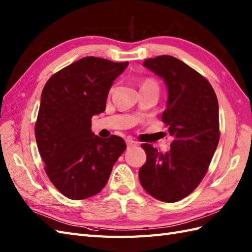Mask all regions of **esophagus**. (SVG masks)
Wrapping results in <instances>:
<instances>
[{"instance_id": "1", "label": "esophagus", "mask_w": 252, "mask_h": 252, "mask_svg": "<svg viewBox=\"0 0 252 252\" xmlns=\"http://www.w3.org/2000/svg\"><path fill=\"white\" fill-rule=\"evenodd\" d=\"M126 143L127 148L133 147V146H136V145H137V143H136V142H134V140H133L132 138H130V137H127V138L126 139Z\"/></svg>"}]
</instances>
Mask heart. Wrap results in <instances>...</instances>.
<instances>
[{
  "instance_id": "b5f03b06",
  "label": "heart",
  "mask_w": 252,
  "mask_h": 252,
  "mask_svg": "<svg viewBox=\"0 0 252 252\" xmlns=\"http://www.w3.org/2000/svg\"><path fill=\"white\" fill-rule=\"evenodd\" d=\"M140 89H150V90L159 91V85H158V83H157L155 79L148 78V79H146L144 83L142 84V87H140Z\"/></svg>"
}]
</instances>
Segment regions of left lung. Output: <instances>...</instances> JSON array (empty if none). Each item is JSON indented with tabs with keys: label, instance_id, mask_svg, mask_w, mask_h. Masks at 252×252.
<instances>
[{
	"label": "left lung",
	"instance_id": "left-lung-1",
	"mask_svg": "<svg viewBox=\"0 0 252 252\" xmlns=\"http://www.w3.org/2000/svg\"><path fill=\"white\" fill-rule=\"evenodd\" d=\"M143 65L167 87L162 121L173 142L166 154L142 145L147 160L138 177L148 194L174 203L195 190L207 172L220 137L218 99L208 80L176 58L159 56Z\"/></svg>",
	"mask_w": 252,
	"mask_h": 252
}]
</instances>
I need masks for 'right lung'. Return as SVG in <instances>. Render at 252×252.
I'll list each match as a JSON object with an SVG mask.
<instances>
[{"instance_id":"1","label":"right lung","mask_w":252,"mask_h":252,"mask_svg":"<svg viewBox=\"0 0 252 252\" xmlns=\"http://www.w3.org/2000/svg\"><path fill=\"white\" fill-rule=\"evenodd\" d=\"M127 65L86 57L52 75L44 87L35 138L47 176L71 200L97 194L126 148L119 136L94 135L91 118L104 112L110 87Z\"/></svg>"}]
</instances>
